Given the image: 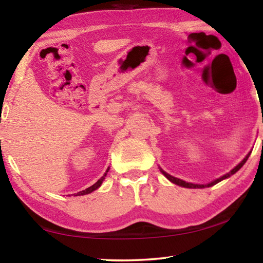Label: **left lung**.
<instances>
[{
  "label": "left lung",
  "instance_id": "8db88e82",
  "mask_svg": "<svg viewBox=\"0 0 263 263\" xmlns=\"http://www.w3.org/2000/svg\"><path fill=\"white\" fill-rule=\"evenodd\" d=\"M251 154V153H250ZM250 154H248V156L247 157H245L241 163H239L235 168H233L230 173H227L226 175H224V176H221V177H219V178H217V180H215L214 182H211V183H209V184H205V185H200V184H192V183H187V182H185V181H182V180H180V178H176V177H174V176H172V175H170V174H167V173H165L164 171H161L163 172V174L168 178V180L171 181V182H173L174 184H177V185H180V186H183V187H190V189H202V187H206V186H212V185H215V184H217V183H219L220 181H222V180H225V178H227V177H230V176H232L233 174H235V173L241 168V167L247 163V160H248V158H249V156H250Z\"/></svg>",
  "mask_w": 263,
  "mask_h": 263
}]
</instances>
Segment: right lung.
<instances>
[{
	"label": "right lung",
	"mask_w": 263,
	"mask_h": 263,
	"mask_svg": "<svg viewBox=\"0 0 263 263\" xmlns=\"http://www.w3.org/2000/svg\"><path fill=\"white\" fill-rule=\"evenodd\" d=\"M108 171V170H107ZM107 173V172H106ZM106 173L104 174V176L102 177V178H99V180L93 184V185H91L90 187H88V189H86V190H83V191H80V192H78L76 195H85V194H88V193H90V192H92V191H95V190H97L99 186H100V184L103 183V181L105 180V176H106Z\"/></svg>",
	"instance_id": "right-lung-1"
}]
</instances>
